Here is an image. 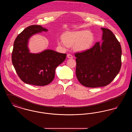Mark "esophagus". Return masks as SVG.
Listing matches in <instances>:
<instances>
[{"label": "esophagus", "instance_id": "1", "mask_svg": "<svg viewBox=\"0 0 132 132\" xmlns=\"http://www.w3.org/2000/svg\"><path fill=\"white\" fill-rule=\"evenodd\" d=\"M67 57H68V58H73V55H71V54H67Z\"/></svg>", "mask_w": 132, "mask_h": 132}]
</instances>
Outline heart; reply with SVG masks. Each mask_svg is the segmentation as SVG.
<instances>
[{"label":"heart","instance_id":"1","mask_svg":"<svg viewBox=\"0 0 132 132\" xmlns=\"http://www.w3.org/2000/svg\"><path fill=\"white\" fill-rule=\"evenodd\" d=\"M63 40L58 41V44L66 46L75 45L78 51H86L89 49L94 42V34L87 30L67 31L62 36Z\"/></svg>","mask_w":132,"mask_h":132}]
</instances>
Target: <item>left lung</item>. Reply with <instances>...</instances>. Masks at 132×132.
<instances>
[{
    "label": "left lung",
    "instance_id": "8db88e82",
    "mask_svg": "<svg viewBox=\"0 0 132 132\" xmlns=\"http://www.w3.org/2000/svg\"><path fill=\"white\" fill-rule=\"evenodd\" d=\"M103 42L91 48L78 52L76 75L82 85L88 88L106 86L113 81L121 67L122 50L112 31L101 28Z\"/></svg>",
    "mask_w": 132,
    "mask_h": 132
}]
</instances>
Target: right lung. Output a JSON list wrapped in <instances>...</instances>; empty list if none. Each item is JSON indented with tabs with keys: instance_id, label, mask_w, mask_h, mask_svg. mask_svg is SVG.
<instances>
[{
	"instance_id": "obj_1",
	"label": "right lung",
	"mask_w": 132,
	"mask_h": 132,
	"mask_svg": "<svg viewBox=\"0 0 132 132\" xmlns=\"http://www.w3.org/2000/svg\"><path fill=\"white\" fill-rule=\"evenodd\" d=\"M47 29L34 25L26 28L16 38L12 52V62L20 79L26 84L46 86L53 81L57 67L63 62L66 54L45 50L38 54L29 52L27 46L29 38L34 34Z\"/></svg>"
}]
</instances>
